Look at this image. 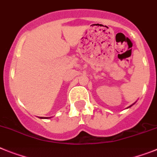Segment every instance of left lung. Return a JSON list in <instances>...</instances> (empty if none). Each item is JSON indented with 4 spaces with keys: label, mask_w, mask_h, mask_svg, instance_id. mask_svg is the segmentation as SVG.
I'll list each match as a JSON object with an SVG mask.
<instances>
[{
    "label": "left lung",
    "mask_w": 157,
    "mask_h": 157,
    "mask_svg": "<svg viewBox=\"0 0 157 157\" xmlns=\"http://www.w3.org/2000/svg\"><path fill=\"white\" fill-rule=\"evenodd\" d=\"M135 103H136V102H135ZM134 103H133V104H132V105H130V106H129V107H127V108H129V107H132V106H133V104H134Z\"/></svg>",
    "instance_id": "8db88e82"
}]
</instances>
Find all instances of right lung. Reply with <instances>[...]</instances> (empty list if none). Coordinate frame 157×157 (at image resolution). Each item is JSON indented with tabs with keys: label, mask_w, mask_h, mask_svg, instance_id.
<instances>
[{
	"label": "right lung",
	"mask_w": 157,
	"mask_h": 157,
	"mask_svg": "<svg viewBox=\"0 0 157 157\" xmlns=\"http://www.w3.org/2000/svg\"><path fill=\"white\" fill-rule=\"evenodd\" d=\"M40 118H43V117H40Z\"/></svg>",
	"instance_id": "add662e5"
}]
</instances>
